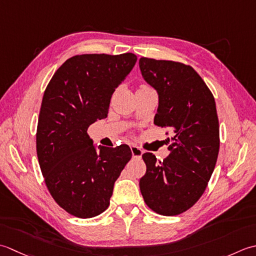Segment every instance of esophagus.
<instances>
[{
    "label": "esophagus",
    "mask_w": 256,
    "mask_h": 256,
    "mask_svg": "<svg viewBox=\"0 0 256 256\" xmlns=\"http://www.w3.org/2000/svg\"><path fill=\"white\" fill-rule=\"evenodd\" d=\"M130 149H132V157L134 158H140L144 154V151L142 148L137 147V146H132L130 147Z\"/></svg>",
    "instance_id": "34e87169"
}]
</instances>
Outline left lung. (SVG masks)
I'll return each mask as SVG.
<instances>
[{"label": "left lung", "instance_id": "1", "mask_svg": "<svg viewBox=\"0 0 256 256\" xmlns=\"http://www.w3.org/2000/svg\"><path fill=\"white\" fill-rule=\"evenodd\" d=\"M139 67L159 95L154 124L172 132L170 154L164 161L142 154L147 171L140 191L156 213L178 216L200 199L214 170L220 149L216 100L190 65L142 57Z\"/></svg>", "mask_w": 256, "mask_h": 256}]
</instances>
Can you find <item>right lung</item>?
I'll return each mask as SVG.
<instances>
[{"instance_id": "1", "label": "right lung", "mask_w": 256, "mask_h": 256, "mask_svg": "<svg viewBox=\"0 0 256 256\" xmlns=\"http://www.w3.org/2000/svg\"><path fill=\"white\" fill-rule=\"evenodd\" d=\"M136 62L132 53L72 56L44 92L36 152L50 196L72 216L88 218L105 211L114 181L132 159L127 144L96 151L87 129L107 117L112 95Z\"/></svg>"}]
</instances>
